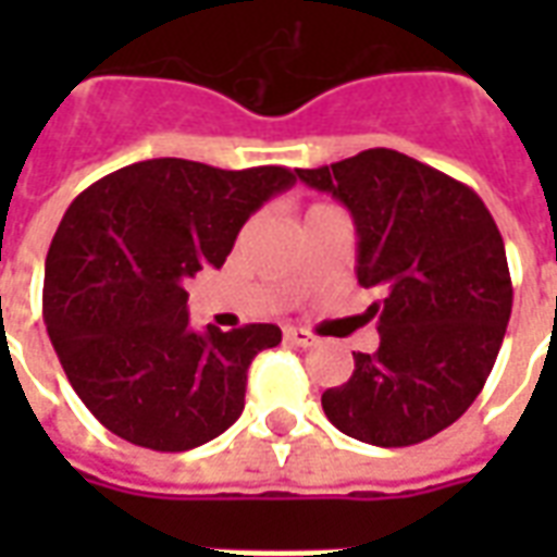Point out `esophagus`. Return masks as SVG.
<instances>
[{
	"mask_svg": "<svg viewBox=\"0 0 557 557\" xmlns=\"http://www.w3.org/2000/svg\"><path fill=\"white\" fill-rule=\"evenodd\" d=\"M286 339H289L292 346H301V349L315 346V337L310 331H304V327H286Z\"/></svg>",
	"mask_w": 557,
	"mask_h": 557,
	"instance_id": "obj_1",
	"label": "esophagus"
}]
</instances>
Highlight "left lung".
I'll use <instances>...</instances> for the list:
<instances>
[{"label": "left lung", "mask_w": 557, "mask_h": 557, "mask_svg": "<svg viewBox=\"0 0 557 557\" xmlns=\"http://www.w3.org/2000/svg\"><path fill=\"white\" fill-rule=\"evenodd\" d=\"M295 172L349 208L358 283L385 292L370 307L379 349L355 351L322 409L358 442H426L466 414L502 349L513 307L502 232L468 184L394 148Z\"/></svg>", "instance_id": "left-lung-1"}]
</instances>
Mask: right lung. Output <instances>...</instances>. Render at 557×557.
I'll use <instances>...</instances> for the list:
<instances>
[{"label":"right lung","mask_w":557,"mask_h":557,"mask_svg":"<svg viewBox=\"0 0 557 557\" xmlns=\"http://www.w3.org/2000/svg\"><path fill=\"white\" fill-rule=\"evenodd\" d=\"M292 184L286 166L154 158L67 206L44 265V322L71 387L119 438L182 454L238 420L250 363L283 334H196L184 283L223 265L247 218Z\"/></svg>","instance_id":"right-lung-1"}]
</instances>
